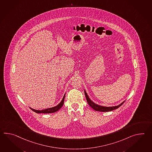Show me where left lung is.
<instances>
[{
    "instance_id": "1",
    "label": "left lung",
    "mask_w": 152,
    "mask_h": 152,
    "mask_svg": "<svg viewBox=\"0 0 152 152\" xmlns=\"http://www.w3.org/2000/svg\"><path fill=\"white\" fill-rule=\"evenodd\" d=\"M84 94L86 98L87 99V101L88 102V104L91 107V108L94 109L95 111L99 112H108L114 110H115L117 108H119L120 106H121V105L123 104V103L125 102V101H123L122 103H121L120 105L118 106H112V107H105V106H100V105H96L95 103H94L93 101L88 97V95L87 94L86 91H84Z\"/></svg>"
}]
</instances>
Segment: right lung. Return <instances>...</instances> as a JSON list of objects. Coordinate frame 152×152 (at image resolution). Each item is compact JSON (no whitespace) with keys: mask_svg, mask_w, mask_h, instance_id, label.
<instances>
[{"mask_svg":"<svg viewBox=\"0 0 152 152\" xmlns=\"http://www.w3.org/2000/svg\"><path fill=\"white\" fill-rule=\"evenodd\" d=\"M65 94L64 95V97L63 98L61 102L56 106L52 107V108H47L45 110H36L33 108H31V110L32 111L37 113H54L58 111L60 108L63 106V105L64 104V99H65Z\"/></svg>","mask_w":152,"mask_h":152,"instance_id":"obj_1","label":"right lung"}]
</instances>
